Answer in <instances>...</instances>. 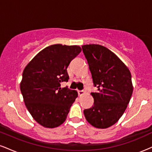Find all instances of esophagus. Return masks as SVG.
<instances>
[{
  "instance_id": "34e87169",
  "label": "esophagus",
  "mask_w": 152,
  "mask_h": 152,
  "mask_svg": "<svg viewBox=\"0 0 152 152\" xmlns=\"http://www.w3.org/2000/svg\"><path fill=\"white\" fill-rule=\"evenodd\" d=\"M78 96H83L86 94V91H78Z\"/></svg>"
}]
</instances>
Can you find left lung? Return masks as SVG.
<instances>
[{
  "label": "left lung",
  "mask_w": 152,
  "mask_h": 152,
  "mask_svg": "<svg viewBox=\"0 0 152 152\" xmlns=\"http://www.w3.org/2000/svg\"><path fill=\"white\" fill-rule=\"evenodd\" d=\"M88 61L94 86L91 93L94 106L83 111L91 125L106 129L118 121L124 113L133 93L132 76L128 67L117 56L98 44L82 46Z\"/></svg>",
  "instance_id": "1"
}]
</instances>
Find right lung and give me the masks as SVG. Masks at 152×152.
Returning a JSON list of instances; mask_svg holds the SVG:
<instances>
[{
  "instance_id": "1",
  "label": "right lung",
  "mask_w": 152,
  "mask_h": 152,
  "mask_svg": "<svg viewBox=\"0 0 152 152\" xmlns=\"http://www.w3.org/2000/svg\"><path fill=\"white\" fill-rule=\"evenodd\" d=\"M81 51L78 46L51 45L36 54L24 69L20 83L24 103L43 127L61 125L78 97L76 91L61 88V83L68 81V66Z\"/></svg>"
}]
</instances>
